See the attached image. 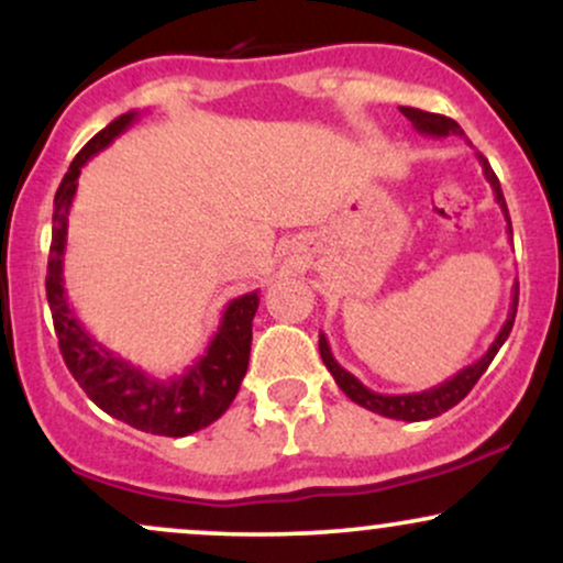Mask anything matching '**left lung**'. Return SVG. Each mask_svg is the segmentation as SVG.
Segmentation results:
<instances>
[{"label": "left lung", "mask_w": 563, "mask_h": 563, "mask_svg": "<svg viewBox=\"0 0 563 563\" xmlns=\"http://www.w3.org/2000/svg\"><path fill=\"white\" fill-rule=\"evenodd\" d=\"M399 111H402L407 119L412 121V126H416L418 132L429 134V137H448V134H455V137H466V134H463V129L457 126V121L448 119V115L426 113V111H418V108H399ZM476 158H479V164H482L484 179H487L489 187H493L497 206H500L503 217H506V222H508V235H510V241H514V230H510L508 206H506V198H503L500 183H497L493 166L487 164V158H484L482 153H476ZM516 303H519V283H516L514 296H510L508 320L503 322L500 333L495 335V341L489 344L487 352H484L474 365H466L463 371H457L452 378L442 380V384L431 386V389H426V391L378 394V391L367 389L363 380L354 378L352 373L346 371V367L339 365V360H335L333 352H331V344H328L325 333H320V357H322V363H325L328 371H331V376L335 378V384H339V389L344 391L346 397L352 399V402H357L360 407H365V410H371V412H378V416H384V418H394V421H407V423L429 421V418H437V416H442V412H448L450 407H455L471 389H474L476 380L482 378V373L487 371L489 363L495 360L497 349L506 344L510 328H514Z\"/></svg>", "instance_id": "8db88e82"}]
</instances>
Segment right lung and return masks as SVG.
I'll use <instances>...</instances> for the list:
<instances>
[{"mask_svg": "<svg viewBox=\"0 0 563 563\" xmlns=\"http://www.w3.org/2000/svg\"><path fill=\"white\" fill-rule=\"evenodd\" d=\"M134 119H137V111L121 113L102 132H97L81 147L57 187L53 245H49L47 264V301L53 309L63 360L100 410H106L115 421L129 423L132 429L147 431V434L187 437L224 416V410L241 389V380L249 371L251 322L260 309V290L238 296L224 307L217 333L211 335L209 346L196 363L174 376H151L132 360L100 344L81 325L66 296V286H63L66 283L63 264H66L68 214L76 187H79L81 166L100 151H106L121 132H126Z\"/></svg>", "mask_w": 563, "mask_h": 563, "instance_id": "1", "label": "right lung"}]
</instances>
